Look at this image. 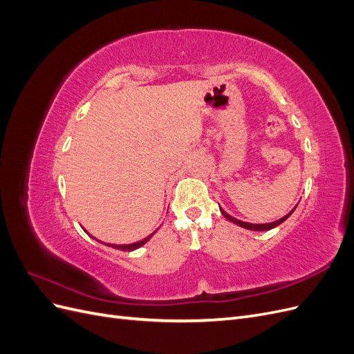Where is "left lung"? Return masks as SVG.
I'll use <instances>...</instances> for the list:
<instances>
[{
  "instance_id": "obj_1",
  "label": "left lung",
  "mask_w": 354,
  "mask_h": 354,
  "mask_svg": "<svg viewBox=\"0 0 354 354\" xmlns=\"http://www.w3.org/2000/svg\"><path fill=\"white\" fill-rule=\"evenodd\" d=\"M292 211H294V209H292ZM292 211L289 212L288 216L282 217L281 220H276V221H273V223H267V224H252V223H245V221H241V220L233 218L232 216H229V214H227L226 211H223V209H221V214H223V216L226 217L229 221H232V223H234V224H238V226H241V227L250 229V230H260V232H263V230H270V229H273V227H276V226H279L281 223H283L289 216H291Z\"/></svg>"
}]
</instances>
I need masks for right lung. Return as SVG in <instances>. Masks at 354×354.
Returning a JSON list of instances; mask_svg holds the SVG:
<instances>
[{
  "label": "right lung",
  "instance_id": "add662e5",
  "mask_svg": "<svg viewBox=\"0 0 354 354\" xmlns=\"http://www.w3.org/2000/svg\"><path fill=\"white\" fill-rule=\"evenodd\" d=\"M153 233H156V232H153ZM153 233L149 234V236L145 238L143 241H138V242H134V243H130V245H108V246H112V248L121 250V251H134V250H137V248H140L142 245H145L149 239H151V238L153 236ZM104 245H106V243H104Z\"/></svg>",
  "mask_w": 354,
  "mask_h": 354
}]
</instances>
